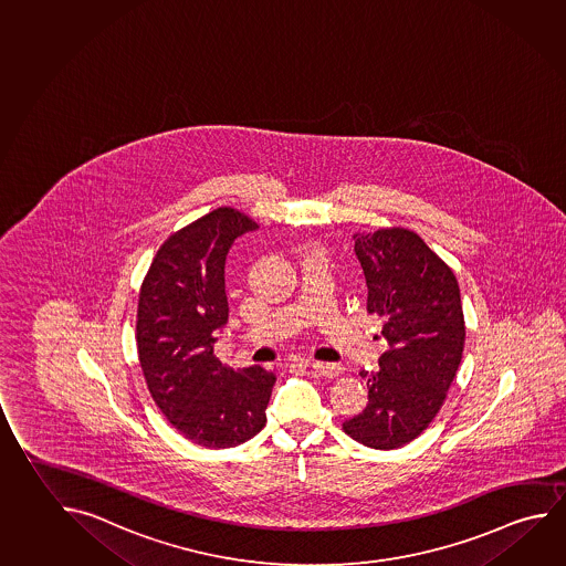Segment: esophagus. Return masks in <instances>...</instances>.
Returning <instances> with one entry per match:
<instances>
[{"label":"esophagus","mask_w":566,"mask_h":566,"mask_svg":"<svg viewBox=\"0 0 566 566\" xmlns=\"http://www.w3.org/2000/svg\"><path fill=\"white\" fill-rule=\"evenodd\" d=\"M308 366L315 370V373L323 374V376H328V378H333V376H338L340 374V366L338 365H328V363H318V360H313V363H308Z\"/></svg>","instance_id":"esophagus-1"}]
</instances>
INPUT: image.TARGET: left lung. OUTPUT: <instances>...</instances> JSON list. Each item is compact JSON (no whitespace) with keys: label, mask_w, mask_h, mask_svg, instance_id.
Segmentation results:
<instances>
[{"label":"left lung","mask_w":566,"mask_h":566,"mask_svg":"<svg viewBox=\"0 0 566 566\" xmlns=\"http://www.w3.org/2000/svg\"><path fill=\"white\" fill-rule=\"evenodd\" d=\"M365 271L368 313L382 316L388 343L380 370H360L368 386L365 410L343 430L374 450H394L418 438L446 400L465 343L458 279L402 228L356 233Z\"/></svg>","instance_id":"obj_1"}]
</instances>
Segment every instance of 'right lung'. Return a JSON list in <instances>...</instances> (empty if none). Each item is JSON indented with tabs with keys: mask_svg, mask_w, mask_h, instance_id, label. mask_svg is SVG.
Listing matches in <instances>:
<instances>
[{
	"mask_svg": "<svg viewBox=\"0 0 566 566\" xmlns=\"http://www.w3.org/2000/svg\"><path fill=\"white\" fill-rule=\"evenodd\" d=\"M258 223L218 208L164 241L138 297L136 345L154 402L186 440L235 448L268 422L275 374L233 370L213 355L228 325L226 258Z\"/></svg>",
	"mask_w": 566,
	"mask_h": 566,
	"instance_id": "obj_1",
	"label": "right lung"
}]
</instances>
